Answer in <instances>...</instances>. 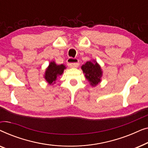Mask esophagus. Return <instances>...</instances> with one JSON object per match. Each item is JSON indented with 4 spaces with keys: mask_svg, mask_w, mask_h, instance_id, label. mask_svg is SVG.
Returning a JSON list of instances; mask_svg holds the SVG:
<instances>
[{
    "mask_svg": "<svg viewBox=\"0 0 148 148\" xmlns=\"http://www.w3.org/2000/svg\"><path fill=\"white\" fill-rule=\"evenodd\" d=\"M79 60L77 58H69L67 60V64L69 67L71 68H76L79 66Z\"/></svg>",
    "mask_w": 148,
    "mask_h": 148,
    "instance_id": "1",
    "label": "esophagus"
}]
</instances>
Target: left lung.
<instances>
[{
    "label": "left lung",
    "mask_w": 148,
    "mask_h": 148,
    "mask_svg": "<svg viewBox=\"0 0 148 148\" xmlns=\"http://www.w3.org/2000/svg\"><path fill=\"white\" fill-rule=\"evenodd\" d=\"M85 77L92 87L96 86L101 82L102 77V69L96 60L87 61L82 66Z\"/></svg>",
    "instance_id": "1"
}]
</instances>
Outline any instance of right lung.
<instances>
[{
    "instance_id": "1",
    "label": "right lung",
    "mask_w": 148,
    "mask_h": 148,
    "mask_svg": "<svg viewBox=\"0 0 148 148\" xmlns=\"http://www.w3.org/2000/svg\"><path fill=\"white\" fill-rule=\"evenodd\" d=\"M66 67L63 64H57L54 60H52L49 63V65L46 69L45 73L44 75V78L46 82L49 85H53L55 84L58 77L62 75L64 70Z\"/></svg>"
}]
</instances>
